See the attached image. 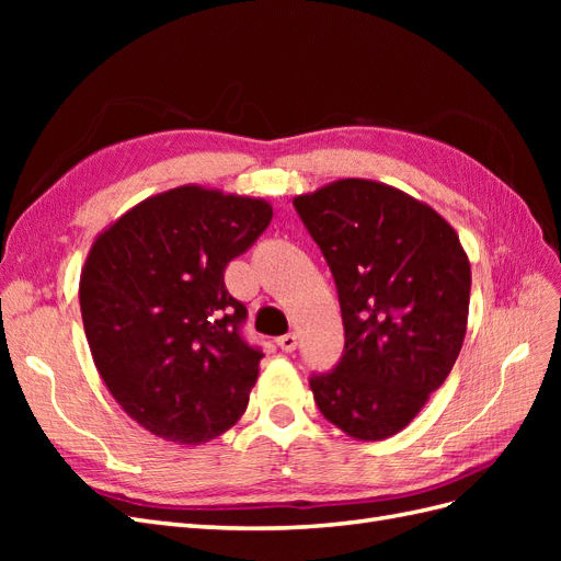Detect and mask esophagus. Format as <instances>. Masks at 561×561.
I'll list each match as a JSON object with an SVG mask.
<instances>
[{
  "instance_id": "obj_1",
  "label": "esophagus",
  "mask_w": 561,
  "mask_h": 561,
  "mask_svg": "<svg viewBox=\"0 0 561 561\" xmlns=\"http://www.w3.org/2000/svg\"><path fill=\"white\" fill-rule=\"evenodd\" d=\"M276 344L280 346V351L293 353L297 348V336L295 334H283V336L276 339Z\"/></svg>"
}]
</instances>
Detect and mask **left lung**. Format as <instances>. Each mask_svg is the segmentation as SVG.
Returning <instances> with one entry per match:
<instances>
[{
    "instance_id": "left-lung-1",
    "label": "left lung",
    "mask_w": 561,
    "mask_h": 561,
    "mask_svg": "<svg viewBox=\"0 0 561 561\" xmlns=\"http://www.w3.org/2000/svg\"><path fill=\"white\" fill-rule=\"evenodd\" d=\"M332 271L344 355L313 377L339 431L379 443L445 383L468 330L470 260L447 219L396 186L342 178L293 198Z\"/></svg>"
}]
</instances>
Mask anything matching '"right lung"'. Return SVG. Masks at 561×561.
<instances>
[{"label": "right lung", "instance_id": "obj_1", "mask_svg": "<svg viewBox=\"0 0 561 561\" xmlns=\"http://www.w3.org/2000/svg\"><path fill=\"white\" fill-rule=\"evenodd\" d=\"M264 198L182 184L95 236L79 278L93 363L118 407L151 435L203 445L248 407L264 355L239 325L227 264L268 227Z\"/></svg>", "mask_w": 561, "mask_h": 561}]
</instances>
